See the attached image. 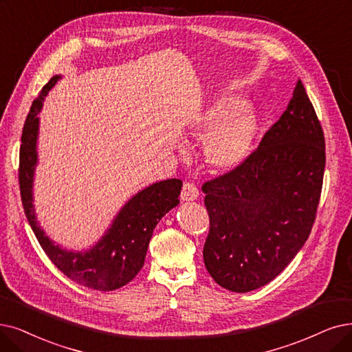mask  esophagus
I'll list each match as a JSON object with an SVG mask.
<instances>
[{
  "label": "esophagus",
  "instance_id": "obj_1",
  "mask_svg": "<svg viewBox=\"0 0 352 352\" xmlns=\"http://www.w3.org/2000/svg\"><path fill=\"white\" fill-rule=\"evenodd\" d=\"M198 196H199L198 188H196L193 184H189V182H186V184L184 185V188H182L180 199L185 201V202H190V201L198 199Z\"/></svg>",
  "mask_w": 352,
  "mask_h": 352
}]
</instances>
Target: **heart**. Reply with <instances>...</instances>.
Segmentation results:
<instances>
[{
  "instance_id": "1",
  "label": "heart",
  "mask_w": 352,
  "mask_h": 352,
  "mask_svg": "<svg viewBox=\"0 0 352 352\" xmlns=\"http://www.w3.org/2000/svg\"><path fill=\"white\" fill-rule=\"evenodd\" d=\"M258 133L256 112L241 96L223 95L210 102L195 118L192 134L205 137V159L217 172H231L240 167L252 153ZM186 143L179 144L188 153Z\"/></svg>"
}]
</instances>
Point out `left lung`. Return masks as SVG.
<instances>
[{"label":"left lung","mask_w":352,"mask_h":352,"mask_svg":"<svg viewBox=\"0 0 352 352\" xmlns=\"http://www.w3.org/2000/svg\"><path fill=\"white\" fill-rule=\"evenodd\" d=\"M323 170L325 138L298 80L258 148L202 186L210 222L204 261L219 286L247 293L286 269L311 234Z\"/></svg>","instance_id":"1"}]
</instances>
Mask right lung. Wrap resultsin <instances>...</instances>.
Masks as SVG:
<instances>
[{
  "label": "right lung",
  "instance_id": "add662e5",
  "mask_svg": "<svg viewBox=\"0 0 352 352\" xmlns=\"http://www.w3.org/2000/svg\"><path fill=\"white\" fill-rule=\"evenodd\" d=\"M59 79L62 75H54L41 89L23 129L19 168L23 208L41 248L65 276L94 290H116L131 282L142 270L153 231L168 210L179 205L177 198L184 184L179 179H167L137 192L118 210L104 235L88 250L74 251L56 244L37 221L33 186L38 162V114L46 95Z\"/></svg>",
  "mask_w": 352,
  "mask_h": 352
}]
</instances>
